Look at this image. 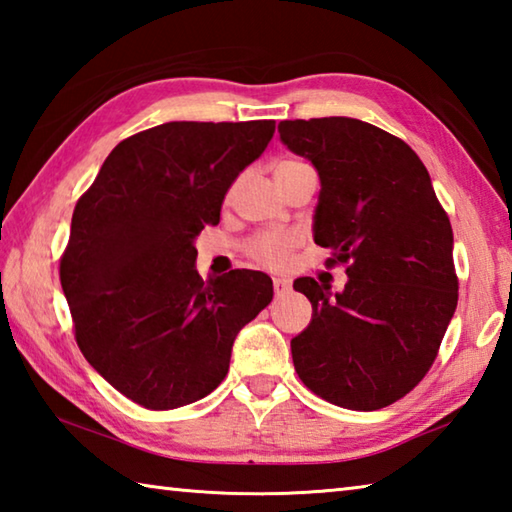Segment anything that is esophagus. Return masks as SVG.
Listing matches in <instances>:
<instances>
[{"label":"esophagus","instance_id":"esophagus-1","mask_svg":"<svg viewBox=\"0 0 512 512\" xmlns=\"http://www.w3.org/2000/svg\"><path fill=\"white\" fill-rule=\"evenodd\" d=\"M273 291H275V296H287V293L291 291V282L284 280V277H275Z\"/></svg>","mask_w":512,"mask_h":512}]
</instances>
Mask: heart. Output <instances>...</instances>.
<instances>
[{"label": "heart", "mask_w": 512, "mask_h": 512, "mask_svg": "<svg viewBox=\"0 0 512 512\" xmlns=\"http://www.w3.org/2000/svg\"><path fill=\"white\" fill-rule=\"evenodd\" d=\"M300 160H287L277 164V169H291L300 167ZM298 246V237L291 232H262V235L253 237L246 244L248 257L266 268H284L289 264L293 248Z\"/></svg>", "instance_id": "obj_1"}]
</instances>
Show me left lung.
<instances>
[{
    "mask_svg": "<svg viewBox=\"0 0 512 512\" xmlns=\"http://www.w3.org/2000/svg\"><path fill=\"white\" fill-rule=\"evenodd\" d=\"M287 149L314 164V241L345 264L341 293L314 277L293 289L311 323L291 339L309 391L352 411L404 397L436 359L458 302L454 235L429 171L400 137L361 119L280 121Z\"/></svg>",
    "mask_w": 512,
    "mask_h": 512,
    "instance_id": "1",
    "label": "left lung"
}]
</instances>
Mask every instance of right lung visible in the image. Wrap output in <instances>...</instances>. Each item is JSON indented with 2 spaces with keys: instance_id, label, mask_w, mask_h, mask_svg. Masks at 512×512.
I'll return each instance as SVG.
<instances>
[{
  "instance_id": "obj_1",
  "label": "right lung",
  "mask_w": 512,
  "mask_h": 512,
  "mask_svg": "<svg viewBox=\"0 0 512 512\" xmlns=\"http://www.w3.org/2000/svg\"><path fill=\"white\" fill-rule=\"evenodd\" d=\"M273 119L169 121L119 142L72 214L60 284L76 343L128 400L169 411L210 395L232 343L273 300L266 273L203 282L194 239L221 219L230 185Z\"/></svg>"
}]
</instances>
